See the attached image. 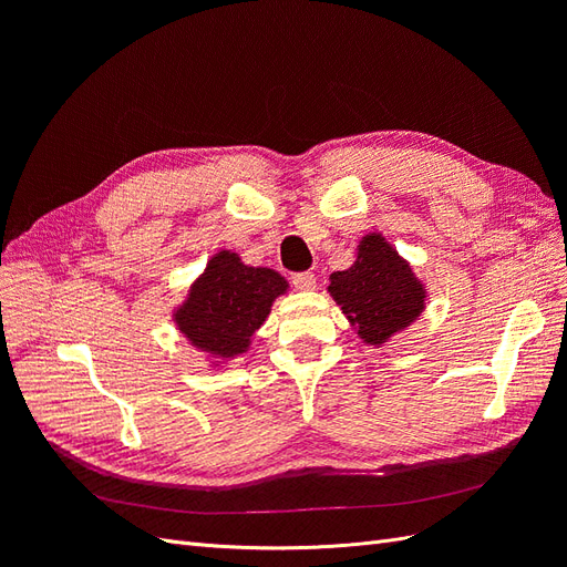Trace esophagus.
<instances>
[{
  "mask_svg": "<svg viewBox=\"0 0 567 567\" xmlns=\"http://www.w3.org/2000/svg\"><path fill=\"white\" fill-rule=\"evenodd\" d=\"M290 284H293L298 290H312L317 286V277L312 271H300L290 277Z\"/></svg>",
  "mask_w": 567,
  "mask_h": 567,
  "instance_id": "1",
  "label": "esophagus"
}]
</instances>
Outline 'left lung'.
I'll return each mask as SVG.
<instances>
[{"instance_id":"obj_1","label":"left lung","mask_w":567,"mask_h":567,"mask_svg":"<svg viewBox=\"0 0 567 567\" xmlns=\"http://www.w3.org/2000/svg\"><path fill=\"white\" fill-rule=\"evenodd\" d=\"M329 293L369 346H381L423 312L425 290L381 234L364 236L350 269L331 274Z\"/></svg>"}]
</instances>
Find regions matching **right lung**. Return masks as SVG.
<instances>
[{"label":"right lung","mask_w":567,"mask_h":567,"mask_svg":"<svg viewBox=\"0 0 567 567\" xmlns=\"http://www.w3.org/2000/svg\"><path fill=\"white\" fill-rule=\"evenodd\" d=\"M281 274L248 267L236 252L221 250L192 286L175 319L196 348L234 357L246 352L252 333L265 323L274 298L286 290Z\"/></svg>","instance_id":"add662e5"}]
</instances>
